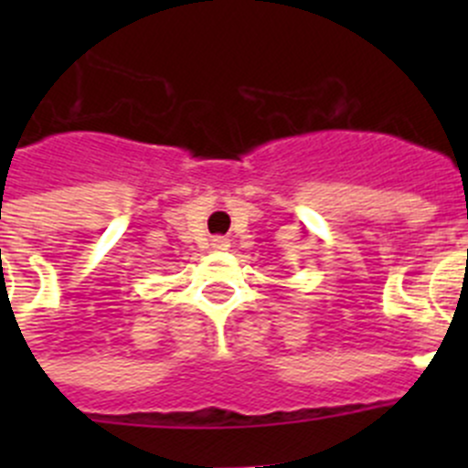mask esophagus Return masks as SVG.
Here are the masks:
<instances>
[{
	"label": "esophagus",
	"mask_w": 468,
	"mask_h": 468,
	"mask_svg": "<svg viewBox=\"0 0 468 468\" xmlns=\"http://www.w3.org/2000/svg\"><path fill=\"white\" fill-rule=\"evenodd\" d=\"M226 247H229V239H226V238H215V239H212V249H217V251H224Z\"/></svg>",
	"instance_id": "34e87169"
}]
</instances>
